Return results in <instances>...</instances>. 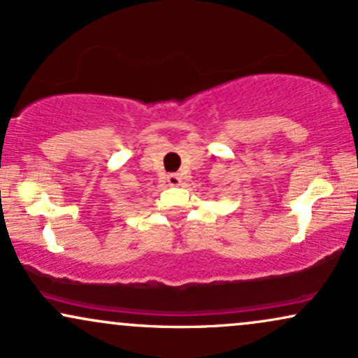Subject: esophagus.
<instances>
[{"label":"esophagus","mask_w":358,"mask_h":358,"mask_svg":"<svg viewBox=\"0 0 358 358\" xmlns=\"http://www.w3.org/2000/svg\"><path fill=\"white\" fill-rule=\"evenodd\" d=\"M166 182L171 187H178V185H182V176H180V173H170L166 176Z\"/></svg>","instance_id":"esophagus-1"}]
</instances>
